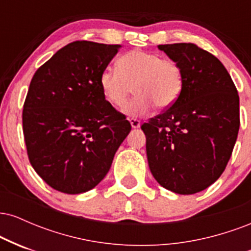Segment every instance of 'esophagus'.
<instances>
[{
  "label": "esophagus",
  "mask_w": 251,
  "mask_h": 251,
  "mask_svg": "<svg viewBox=\"0 0 251 251\" xmlns=\"http://www.w3.org/2000/svg\"><path fill=\"white\" fill-rule=\"evenodd\" d=\"M129 124H131L132 128H139L140 127V122L138 119H135V118H131V119H129Z\"/></svg>",
  "instance_id": "34e87169"
}]
</instances>
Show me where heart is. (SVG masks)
I'll use <instances>...</instances> for the list:
<instances>
[{
    "mask_svg": "<svg viewBox=\"0 0 251 251\" xmlns=\"http://www.w3.org/2000/svg\"><path fill=\"white\" fill-rule=\"evenodd\" d=\"M99 85L111 105L122 106L132 90L136 96L123 107L132 118L148 116L155 107H171L184 87V72L174 59L153 51L133 50L118 59L117 68L101 71Z\"/></svg>",
    "mask_w": 251,
    "mask_h": 251,
    "instance_id": "obj_1",
    "label": "heart"
}]
</instances>
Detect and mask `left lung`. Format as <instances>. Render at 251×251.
I'll list each match as a JSON object with an SVG mask.
<instances>
[{"label": "left lung", "instance_id": "left-lung-1", "mask_svg": "<svg viewBox=\"0 0 251 251\" xmlns=\"http://www.w3.org/2000/svg\"><path fill=\"white\" fill-rule=\"evenodd\" d=\"M181 66L184 87L171 107L144 123L154 179L179 195L206 189L223 174L240 129V97L217 57L195 43L159 45Z\"/></svg>", "mask_w": 251, "mask_h": 251}]
</instances>
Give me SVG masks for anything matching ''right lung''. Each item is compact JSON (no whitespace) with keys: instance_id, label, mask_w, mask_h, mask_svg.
<instances>
[{"instance_id":"right-lung-1","label":"right lung","mask_w":251,"mask_h":251,"mask_svg":"<svg viewBox=\"0 0 251 251\" xmlns=\"http://www.w3.org/2000/svg\"><path fill=\"white\" fill-rule=\"evenodd\" d=\"M120 47L68 43L30 81L22 112L28 158L36 174L63 194L97 186L131 131L99 85L100 73Z\"/></svg>"}]
</instances>
